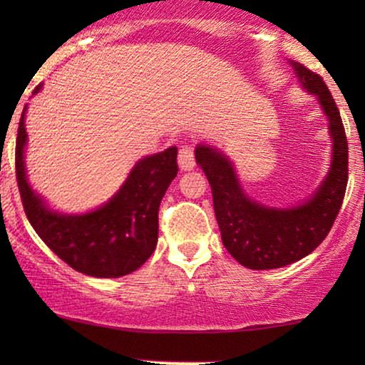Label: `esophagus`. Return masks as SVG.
<instances>
[{
  "label": "esophagus",
  "instance_id": "34e87169",
  "mask_svg": "<svg viewBox=\"0 0 365 365\" xmlns=\"http://www.w3.org/2000/svg\"><path fill=\"white\" fill-rule=\"evenodd\" d=\"M178 164H179V169L181 171H191V169L196 166V159H194V149L192 146H182L179 149V154H178Z\"/></svg>",
  "mask_w": 365,
  "mask_h": 365
}]
</instances>
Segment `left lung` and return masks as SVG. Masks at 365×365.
<instances>
[{
  "label": "left lung",
  "instance_id": "1",
  "mask_svg": "<svg viewBox=\"0 0 365 365\" xmlns=\"http://www.w3.org/2000/svg\"><path fill=\"white\" fill-rule=\"evenodd\" d=\"M289 64L304 91L321 104L332 141L331 168L311 197L291 207L264 206L244 192L226 154L204 143L196 146V163L211 184L224 247L239 264L256 271L284 267L311 254L331 231L347 186V139L336 101L319 74L292 59Z\"/></svg>",
  "mask_w": 365,
  "mask_h": 365
}]
</instances>
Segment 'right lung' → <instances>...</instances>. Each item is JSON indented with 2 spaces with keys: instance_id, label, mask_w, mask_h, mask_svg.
<instances>
[{
  "instance_id": "1",
  "label": "right lung",
  "mask_w": 365,
  "mask_h": 365,
  "mask_svg": "<svg viewBox=\"0 0 365 365\" xmlns=\"http://www.w3.org/2000/svg\"><path fill=\"white\" fill-rule=\"evenodd\" d=\"M41 88L39 84L33 94ZM26 109L24 106L16 138V179L29 224L74 271L93 277H121L136 271L156 249L159 204L178 174V148L139 159L118 192L94 211L58 212L28 181Z\"/></svg>"
}]
</instances>
